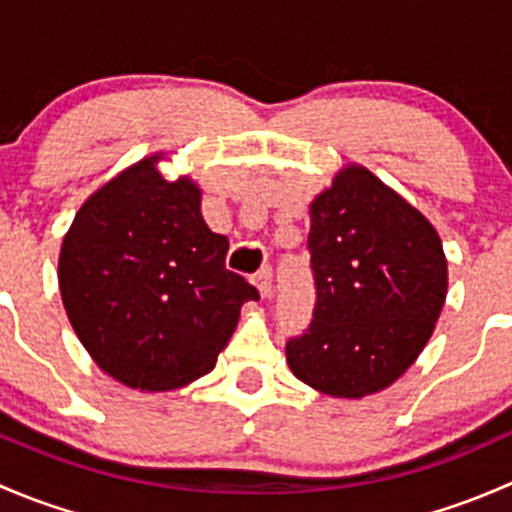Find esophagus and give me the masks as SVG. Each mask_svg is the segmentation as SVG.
<instances>
[{"label":"esophagus","mask_w":512,"mask_h":512,"mask_svg":"<svg viewBox=\"0 0 512 512\" xmlns=\"http://www.w3.org/2000/svg\"><path fill=\"white\" fill-rule=\"evenodd\" d=\"M252 280H255V285H257V289H260L262 297H270V294L275 292V277H272V267H262V270L257 272Z\"/></svg>","instance_id":"34e87169"}]
</instances>
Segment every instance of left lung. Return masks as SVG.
<instances>
[{"mask_svg": "<svg viewBox=\"0 0 512 512\" xmlns=\"http://www.w3.org/2000/svg\"><path fill=\"white\" fill-rule=\"evenodd\" d=\"M309 215L317 299L307 329L289 337V369L322 394L361 399L426 347L446 299V257L431 223L356 165Z\"/></svg>", "mask_w": 512, "mask_h": 512, "instance_id": "left-lung-1", "label": "left lung"}]
</instances>
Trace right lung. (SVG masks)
<instances>
[{
    "label": "right lung",
    "mask_w": 512,
    "mask_h": 512,
    "mask_svg": "<svg viewBox=\"0 0 512 512\" xmlns=\"http://www.w3.org/2000/svg\"><path fill=\"white\" fill-rule=\"evenodd\" d=\"M158 156L91 195L64 237L59 287L71 327L106 374L168 391L208 374L240 307L260 292L225 267V235L200 215L188 178L168 183Z\"/></svg>",
    "instance_id": "obj_1"
}]
</instances>
